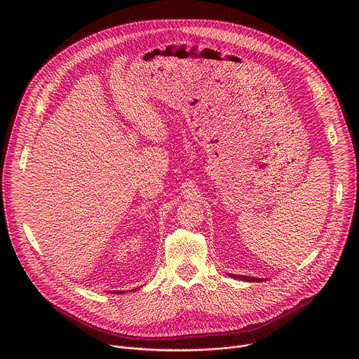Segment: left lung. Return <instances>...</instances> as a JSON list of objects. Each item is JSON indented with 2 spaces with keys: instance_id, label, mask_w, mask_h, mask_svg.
I'll use <instances>...</instances> for the list:
<instances>
[{
  "instance_id": "1",
  "label": "left lung",
  "mask_w": 359,
  "mask_h": 359,
  "mask_svg": "<svg viewBox=\"0 0 359 359\" xmlns=\"http://www.w3.org/2000/svg\"><path fill=\"white\" fill-rule=\"evenodd\" d=\"M233 278H237V280H243V281H248V283H259V281H263V278H255V277H248V276H236V274H227Z\"/></svg>"
}]
</instances>
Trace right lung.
<instances>
[{
	"label": "right lung",
	"instance_id": "1",
	"mask_svg": "<svg viewBox=\"0 0 359 359\" xmlns=\"http://www.w3.org/2000/svg\"><path fill=\"white\" fill-rule=\"evenodd\" d=\"M135 290H137V288H135ZM121 292H123V291H121Z\"/></svg>",
	"mask_w": 359,
	"mask_h": 359
}]
</instances>
